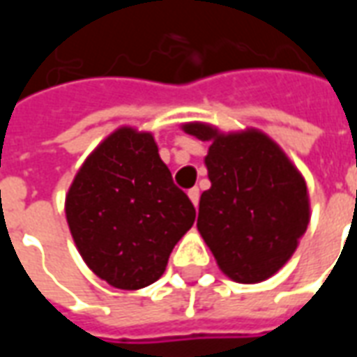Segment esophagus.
<instances>
[{
  "mask_svg": "<svg viewBox=\"0 0 357 357\" xmlns=\"http://www.w3.org/2000/svg\"><path fill=\"white\" fill-rule=\"evenodd\" d=\"M187 195H189V199H191V202H193L195 206L199 204V197H201V193H199V189L197 187H193V189H189L187 191Z\"/></svg>",
  "mask_w": 357,
  "mask_h": 357,
  "instance_id": "esophagus-1",
  "label": "esophagus"
}]
</instances>
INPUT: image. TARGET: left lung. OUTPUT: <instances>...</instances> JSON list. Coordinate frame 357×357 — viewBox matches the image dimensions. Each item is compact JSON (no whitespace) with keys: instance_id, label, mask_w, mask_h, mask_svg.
<instances>
[{"instance_id":"1","label":"left lung","mask_w":357,"mask_h":357,"mask_svg":"<svg viewBox=\"0 0 357 357\" xmlns=\"http://www.w3.org/2000/svg\"><path fill=\"white\" fill-rule=\"evenodd\" d=\"M183 132L208 141L210 189L197 227L218 266L237 283H260L291 260L310 224L306 181L284 151L256 128L224 133L187 122Z\"/></svg>"}]
</instances>
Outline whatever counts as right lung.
<instances>
[{"instance_id":"1","label":"right lung","mask_w":357,"mask_h":357,"mask_svg":"<svg viewBox=\"0 0 357 357\" xmlns=\"http://www.w3.org/2000/svg\"><path fill=\"white\" fill-rule=\"evenodd\" d=\"M78 252L110 287L137 291L158 281L195 222L151 132L122 126L84 160L65 201Z\"/></svg>"}]
</instances>
